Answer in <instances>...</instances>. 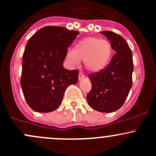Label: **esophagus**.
<instances>
[{"instance_id": "esophagus-1", "label": "esophagus", "mask_w": 156, "mask_h": 156, "mask_svg": "<svg viewBox=\"0 0 156 156\" xmlns=\"http://www.w3.org/2000/svg\"><path fill=\"white\" fill-rule=\"evenodd\" d=\"M78 78H79V80H81L83 79V78H84V75H83V74L80 73L79 75H78Z\"/></svg>"}]
</instances>
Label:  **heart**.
<instances>
[{
  "label": "heart",
  "mask_w": 156,
  "mask_h": 156,
  "mask_svg": "<svg viewBox=\"0 0 156 156\" xmlns=\"http://www.w3.org/2000/svg\"><path fill=\"white\" fill-rule=\"evenodd\" d=\"M113 55V47L108 40L97 37H86L76 42L73 51H68L66 59L73 66L84 61L88 71L98 73L107 66Z\"/></svg>",
  "instance_id": "obj_1"
}]
</instances>
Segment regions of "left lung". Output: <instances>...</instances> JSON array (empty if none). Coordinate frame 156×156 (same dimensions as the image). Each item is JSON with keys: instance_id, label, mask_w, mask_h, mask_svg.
Wrapping results in <instances>:
<instances>
[{"instance_id": "obj_1", "label": "left lung", "mask_w": 156, "mask_h": 156, "mask_svg": "<svg viewBox=\"0 0 156 156\" xmlns=\"http://www.w3.org/2000/svg\"><path fill=\"white\" fill-rule=\"evenodd\" d=\"M101 34L109 39L116 54L104 69L89 75L92 88L87 100L96 111L110 113L122 107L132 88L133 59L123 37L113 31H101Z\"/></svg>"}]
</instances>
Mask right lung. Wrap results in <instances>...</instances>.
<instances>
[{
  "instance_id": "right-lung-1",
  "label": "right lung",
  "mask_w": 156,
  "mask_h": 156,
  "mask_svg": "<svg viewBox=\"0 0 156 156\" xmlns=\"http://www.w3.org/2000/svg\"><path fill=\"white\" fill-rule=\"evenodd\" d=\"M79 33L46 26L29 39L23 54L21 87L34 111L48 113L61 104L65 90L78 82V71L63 67L68 47Z\"/></svg>"
}]
</instances>
